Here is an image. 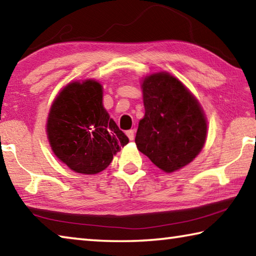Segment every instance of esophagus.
I'll return each mask as SVG.
<instances>
[{
    "mask_svg": "<svg viewBox=\"0 0 256 256\" xmlns=\"http://www.w3.org/2000/svg\"><path fill=\"white\" fill-rule=\"evenodd\" d=\"M126 136H128L130 140L133 141V138H134V131H133V130H128V131H126Z\"/></svg>",
    "mask_w": 256,
    "mask_h": 256,
    "instance_id": "esophagus-1",
    "label": "esophagus"
}]
</instances>
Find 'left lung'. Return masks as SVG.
Here are the masks:
<instances>
[{
	"instance_id": "obj_1",
	"label": "left lung",
	"mask_w": 256,
	"mask_h": 256,
	"mask_svg": "<svg viewBox=\"0 0 256 256\" xmlns=\"http://www.w3.org/2000/svg\"><path fill=\"white\" fill-rule=\"evenodd\" d=\"M144 118L138 122L136 144L160 170L172 172L200 154L206 138L202 107L188 89L167 72L142 81Z\"/></svg>"
}]
</instances>
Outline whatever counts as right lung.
<instances>
[{
	"instance_id": "1",
	"label": "right lung",
	"mask_w": 256,
	"mask_h": 256,
	"mask_svg": "<svg viewBox=\"0 0 256 256\" xmlns=\"http://www.w3.org/2000/svg\"><path fill=\"white\" fill-rule=\"evenodd\" d=\"M47 138L60 162L79 174L105 170L128 138L102 106V86L94 80L74 81L60 90L47 118Z\"/></svg>"
}]
</instances>
